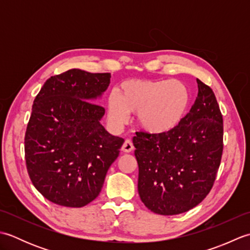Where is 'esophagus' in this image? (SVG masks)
<instances>
[{
  "instance_id": "1",
  "label": "esophagus",
  "mask_w": 250,
  "mask_h": 250,
  "mask_svg": "<svg viewBox=\"0 0 250 250\" xmlns=\"http://www.w3.org/2000/svg\"><path fill=\"white\" fill-rule=\"evenodd\" d=\"M133 149H134L133 143H132L130 140H126L124 143V145H122V147H121V150L124 152H131Z\"/></svg>"
}]
</instances>
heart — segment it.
<instances>
[{"instance_id": "b5f03b06", "label": "heart", "mask_w": 250, "mask_h": 250, "mask_svg": "<svg viewBox=\"0 0 250 250\" xmlns=\"http://www.w3.org/2000/svg\"><path fill=\"white\" fill-rule=\"evenodd\" d=\"M190 105V92L182 82L131 79L122 83L107 99L111 125L120 129L136 115L140 128L151 135H164L182 122Z\"/></svg>"}]
</instances>
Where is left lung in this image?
<instances>
[{
    "label": "left lung",
    "instance_id": "8db88e82",
    "mask_svg": "<svg viewBox=\"0 0 250 250\" xmlns=\"http://www.w3.org/2000/svg\"><path fill=\"white\" fill-rule=\"evenodd\" d=\"M198 97L189 113L164 135L136 132L137 189L143 203L159 215L193 208L209 193L218 171L224 121L215 94L196 79Z\"/></svg>",
    "mask_w": 250,
    "mask_h": 250
}]
</instances>
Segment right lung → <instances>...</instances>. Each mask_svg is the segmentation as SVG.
Returning <instances> with one entry per match:
<instances>
[{"instance_id":"1","label":"right lung","mask_w":250,"mask_h":250,"mask_svg":"<svg viewBox=\"0 0 250 250\" xmlns=\"http://www.w3.org/2000/svg\"><path fill=\"white\" fill-rule=\"evenodd\" d=\"M109 73L72 68L47 79L36 95L24 137L25 162L36 190L52 203L83 207L100 194L125 140L101 124L94 103Z\"/></svg>"}]
</instances>
